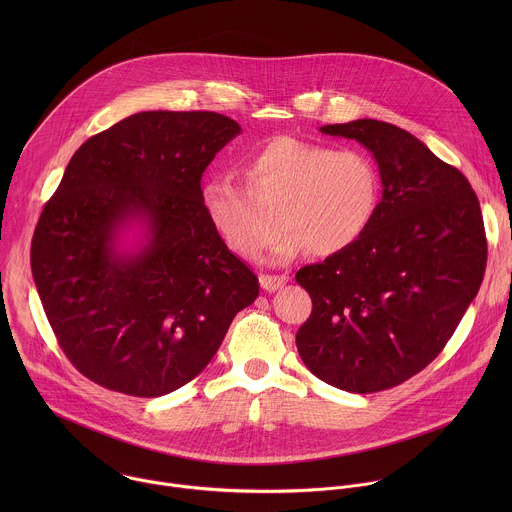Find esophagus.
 I'll return each instance as SVG.
<instances>
[{
  "instance_id": "obj_1",
  "label": "esophagus",
  "mask_w": 512,
  "mask_h": 512,
  "mask_svg": "<svg viewBox=\"0 0 512 512\" xmlns=\"http://www.w3.org/2000/svg\"><path fill=\"white\" fill-rule=\"evenodd\" d=\"M288 276L286 274H280V276H272V274H262L260 276V286L266 290V292H276L280 288H284L288 284Z\"/></svg>"
}]
</instances>
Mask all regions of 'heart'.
<instances>
[{
  "label": "heart",
  "mask_w": 512,
  "mask_h": 512,
  "mask_svg": "<svg viewBox=\"0 0 512 512\" xmlns=\"http://www.w3.org/2000/svg\"><path fill=\"white\" fill-rule=\"evenodd\" d=\"M246 191L230 177H213L201 189V207L222 242L238 256L258 260L282 222L276 260L315 250L337 256L357 246L378 215L382 181L361 149L276 138L242 165Z\"/></svg>",
  "instance_id": "heart-1"
}]
</instances>
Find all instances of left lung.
Wrapping results in <instances>:
<instances>
[{
  "mask_svg": "<svg viewBox=\"0 0 512 512\" xmlns=\"http://www.w3.org/2000/svg\"><path fill=\"white\" fill-rule=\"evenodd\" d=\"M321 132L374 155L382 199L357 246L295 274L313 303L295 345L323 382L370 394L418 374L451 339L483 282L485 226L465 175L410 132L366 118Z\"/></svg>",
  "mask_w": 512,
  "mask_h": 512,
  "instance_id": "8db88e82",
  "label": "left lung"
}]
</instances>
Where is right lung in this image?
Listing matches in <instances>:
<instances>
[{"label": "right lung", "mask_w": 512, "mask_h": 512, "mask_svg": "<svg viewBox=\"0 0 512 512\" xmlns=\"http://www.w3.org/2000/svg\"><path fill=\"white\" fill-rule=\"evenodd\" d=\"M240 126L217 112H140L76 149L47 201L31 272L55 337L92 382L155 398L211 363L256 274L201 207V177ZM132 223L134 251L119 250Z\"/></svg>", "instance_id": "add662e5"}]
</instances>
